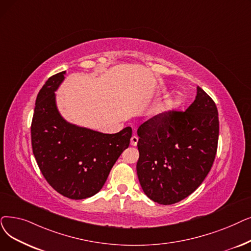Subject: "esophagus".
<instances>
[{"instance_id":"obj_1","label":"esophagus","mask_w":251,"mask_h":251,"mask_svg":"<svg viewBox=\"0 0 251 251\" xmlns=\"http://www.w3.org/2000/svg\"><path fill=\"white\" fill-rule=\"evenodd\" d=\"M137 143H138V136L133 135L131 139H130V144H131V146H136Z\"/></svg>"}]
</instances>
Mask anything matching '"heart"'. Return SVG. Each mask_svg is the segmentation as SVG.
Here are the masks:
<instances>
[{
  "label": "heart",
  "mask_w": 251,
  "mask_h": 251,
  "mask_svg": "<svg viewBox=\"0 0 251 251\" xmlns=\"http://www.w3.org/2000/svg\"><path fill=\"white\" fill-rule=\"evenodd\" d=\"M179 105V101L177 100H173L167 102V104L165 105V110H170V108H176Z\"/></svg>",
  "instance_id": "heart-1"
}]
</instances>
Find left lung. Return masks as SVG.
Instances as JSON below:
<instances>
[{"label":"left lung","mask_w":251,"mask_h":251,"mask_svg":"<svg viewBox=\"0 0 251 251\" xmlns=\"http://www.w3.org/2000/svg\"><path fill=\"white\" fill-rule=\"evenodd\" d=\"M219 132L216 105L200 87L184 112H165L141 124L136 171L148 197L170 205L196 191L212 167Z\"/></svg>","instance_id":"left-lung-1"}]
</instances>
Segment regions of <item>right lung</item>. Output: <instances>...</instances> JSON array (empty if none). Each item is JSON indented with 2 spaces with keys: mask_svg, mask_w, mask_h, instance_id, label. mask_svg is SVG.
Returning <instances> with one entry per match:
<instances>
[{
  "mask_svg": "<svg viewBox=\"0 0 251 251\" xmlns=\"http://www.w3.org/2000/svg\"><path fill=\"white\" fill-rule=\"evenodd\" d=\"M65 72L50 77L38 93L30 133L38 166L50 186L74 200L99 193L122 151L131 127L105 134L69 123L57 110L55 91Z\"/></svg>",
  "mask_w": 251,
  "mask_h": 251,
  "instance_id": "right-lung-1",
  "label": "right lung"
}]
</instances>
